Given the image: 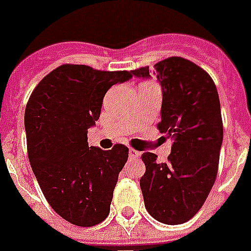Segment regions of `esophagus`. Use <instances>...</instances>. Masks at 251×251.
Wrapping results in <instances>:
<instances>
[{
    "instance_id": "34e87169",
    "label": "esophagus",
    "mask_w": 251,
    "mask_h": 251,
    "mask_svg": "<svg viewBox=\"0 0 251 251\" xmlns=\"http://www.w3.org/2000/svg\"><path fill=\"white\" fill-rule=\"evenodd\" d=\"M128 153H129V157H137V156H139V152H137L136 150H132V148L129 150Z\"/></svg>"
}]
</instances>
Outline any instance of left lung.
<instances>
[{
    "instance_id": "8db88e82",
    "label": "left lung",
    "mask_w": 251,
    "mask_h": 251,
    "mask_svg": "<svg viewBox=\"0 0 251 251\" xmlns=\"http://www.w3.org/2000/svg\"><path fill=\"white\" fill-rule=\"evenodd\" d=\"M163 90L157 128L173 140L167 163L141 154L146 173L140 188L146 209L167 225L189 221L204 205L216 181L224 127L221 105L210 75L193 62L171 56L154 65ZM150 78V67L131 71Z\"/></svg>"
}]
</instances>
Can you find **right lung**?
<instances>
[{"instance_id":"1","label":"right lung","mask_w":251,"mask_h":251,"mask_svg":"<svg viewBox=\"0 0 251 251\" xmlns=\"http://www.w3.org/2000/svg\"><path fill=\"white\" fill-rule=\"evenodd\" d=\"M132 78L131 71L62 65L34 88L25 110L27 154L43 196L76 226L104 221L128 148L88 147V128L100 116L105 92Z\"/></svg>"}]
</instances>
